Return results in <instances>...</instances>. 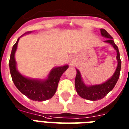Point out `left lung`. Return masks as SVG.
Returning <instances> with one entry per match:
<instances>
[{
  "label": "left lung",
  "instance_id": "obj_1",
  "mask_svg": "<svg viewBox=\"0 0 129 129\" xmlns=\"http://www.w3.org/2000/svg\"><path fill=\"white\" fill-rule=\"evenodd\" d=\"M100 33L102 36L107 38V39L106 41H104V42L112 45V47L116 49V53H117L116 59L118 61V65H117V68L114 74L106 82L101 84L93 85V86H86L84 83L81 77L80 71L76 69L77 73L76 79H75V87H76L77 93L82 98L90 100H98L106 96L114 88L120 76L121 60L120 58V53H119L118 47L114 43L112 36L106 30H104V29H100Z\"/></svg>",
  "mask_w": 129,
  "mask_h": 129
}]
</instances>
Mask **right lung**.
I'll list each match as a JSON object with an SVG mask.
<instances>
[{
	"label": "right lung",
	"instance_id": "add662e5",
	"mask_svg": "<svg viewBox=\"0 0 129 129\" xmlns=\"http://www.w3.org/2000/svg\"><path fill=\"white\" fill-rule=\"evenodd\" d=\"M29 33L30 32L24 33L23 35ZM19 38L13 45L9 60V68L13 82L22 94L31 100L44 101L52 98L56 92L61 76L68 69V66L66 65L53 68L49 74L48 78L45 80H35L23 76L17 70L15 59Z\"/></svg>",
	"mask_w": 129,
	"mask_h": 129
}]
</instances>
